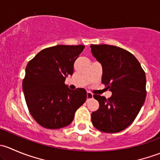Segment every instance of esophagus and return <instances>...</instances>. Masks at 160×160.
<instances>
[{"label": "esophagus", "instance_id": "esophagus-1", "mask_svg": "<svg viewBox=\"0 0 160 160\" xmlns=\"http://www.w3.org/2000/svg\"><path fill=\"white\" fill-rule=\"evenodd\" d=\"M87 98H88V100L92 99L93 98V94L91 93H90V92H88V93H87Z\"/></svg>", "mask_w": 160, "mask_h": 160}]
</instances>
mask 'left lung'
I'll use <instances>...</instances> for the list:
<instances>
[{
  "label": "left lung",
  "instance_id": "left-lung-1",
  "mask_svg": "<svg viewBox=\"0 0 160 160\" xmlns=\"http://www.w3.org/2000/svg\"><path fill=\"white\" fill-rule=\"evenodd\" d=\"M91 52L103 69L101 83L112 92L111 98L94 94L99 108L91 114L97 129L116 133L128 127L146 97V73L138 59L127 50L110 45H91Z\"/></svg>",
  "mask_w": 160,
  "mask_h": 160
}]
</instances>
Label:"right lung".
<instances>
[{
	"mask_svg": "<svg viewBox=\"0 0 160 160\" xmlns=\"http://www.w3.org/2000/svg\"><path fill=\"white\" fill-rule=\"evenodd\" d=\"M84 48L58 45L42 49L28 62L22 88L31 115L41 126L49 129L67 126L86 101L83 88L72 90L65 84Z\"/></svg>",
	"mask_w": 160,
	"mask_h": 160,
	"instance_id": "obj_1",
	"label": "right lung"
}]
</instances>
